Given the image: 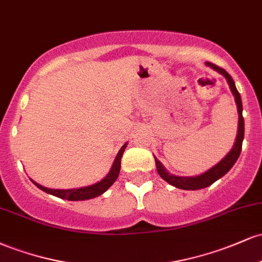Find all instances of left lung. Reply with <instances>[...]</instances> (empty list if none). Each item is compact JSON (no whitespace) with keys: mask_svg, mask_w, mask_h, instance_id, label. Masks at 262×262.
Listing matches in <instances>:
<instances>
[{"mask_svg":"<svg viewBox=\"0 0 262 262\" xmlns=\"http://www.w3.org/2000/svg\"><path fill=\"white\" fill-rule=\"evenodd\" d=\"M207 65L213 68L214 70H217L218 73H221L223 76L227 79L228 83H229V87L233 92L234 97H235L236 107H237V113H239V125H237V135L235 144H234L233 149L228 152V155L222 160L218 162L215 166H213L212 169H209L207 172L202 173L200 176L194 177H181V176H173L170 175L165 167L162 166L161 162L155 158V164H156V170H158L159 175L161 176L162 180H165L166 182H169L170 185L175 186L177 188L181 189H201L206 188L208 186L214 183L217 180L221 179L222 176H224L225 173L229 171L233 165L235 164L237 158H239L240 151H242V145H243V139H244V118H243V103L242 98H240V93L237 92L235 83H234V80L231 79V76L224 69L219 68V66L212 64V62H207Z\"/></svg>","mask_w":262,"mask_h":262,"instance_id":"obj_1","label":"left lung"}]
</instances>
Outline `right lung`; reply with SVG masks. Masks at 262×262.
<instances>
[{"label":"right lung","mask_w":262,"mask_h":262,"mask_svg":"<svg viewBox=\"0 0 262 262\" xmlns=\"http://www.w3.org/2000/svg\"><path fill=\"white\" fill-rule=\"evenodd\" d=\"M125 146L127 144L122 146L121 150H119L118 155H117L116 160L113 162V166L111 169L108 175L104 177L103 180L100 182L95 183L92 186H87V187H82V188H73V189H52V188H47L44 186H40L39 183L33 181L37 187H39L40 189H43L44 192L47 193L53 194V196H56L59 198H62V200H68V201H85V200H90V198H95L98 197L100 194L106 192L111 186L113 185L114 181L117 180V177L119 175V170H121V160H122V156L123 152H124Z\"/></svg>","instance_id":"obj_1"}]
</instances>
